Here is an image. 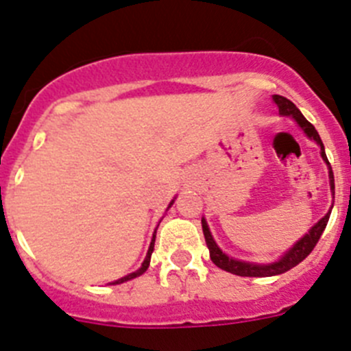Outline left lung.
Instances as JSON below:
<instances>
[{"mask_svg": "<svg viewBox=\"0 0 351 351\" xmlns=\"http://www.w3.org/2000/svg\"><path fill=\"white\" fill-rule=\"evenodd\" d=\"M272 101L278 105L281 116L293 117V119L297 121V125L304 130V133H306L311 141H315L316 144L320 145L322 158H324V161L328 165V179H330V190H332V195H334L332 167H330V163H328L327 154H325L324 142H322L320 135H318V132L315 130V126H313L311 123H309V121L300 114L299 108L291 104L288 98H285V96L274 95L272 96ZM330 210L325 214L320 221L315 223V226H311V230L304 235V237H300L299 241H297V243L293 244V246H291L280 260H278V262H272V263H251V262H243V260L232 258V256L225 255V253L218 247V244L214 243V239L213 235H210V230H209V226H207L206 219H202V230H204V237H206V244L207 247H209L210 260H213L214 265H218L219 269H223V271L226 272H232V274L235 276H246V278H269V276H278L290 271L291 267L299 265V263L302 262L309 253H311L313 247L316 246V243L320 241L322 234H324L325 230V226H327L328 218H330Z\"/></svg>", "mask_w": 351, "mask_h": 351, "instance_id": "left-lung-1", "label": "left lung"}]
</instances>
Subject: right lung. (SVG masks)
Segmentation results:
<instances>
[{
  "mask_svg": "<svg viewBox=\"0 0 351 351\" xmlns=\"http://www.w3.org/2000/svg\"><path fill=\"white\" fill-rule=\"evenodd\" d=\"M172 204H173V200H172V202H170V206H172ZM170 206H169V207H170ZM154 239H156V232H154V235H153V241H151V246H149V250H147V255H145V260H144V262H142V267L138 269V271L132 272V274L125 276V278H121V280H116V281H114V283H110V285H119V283H125V281H130V280H133V278H137V276L144 274V272L147 271V267H149V262H151V253H153V250H154Z\"/></svg>",
  "mask_w": 351,
  "mask_h": 351,
  "instance_id": "obj_1",
  "label": "right lung"
}]
</instances>
